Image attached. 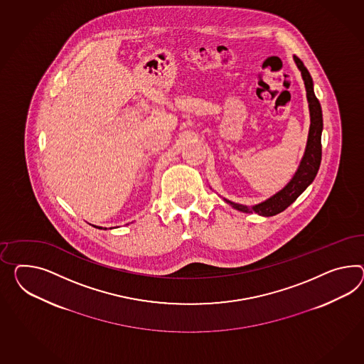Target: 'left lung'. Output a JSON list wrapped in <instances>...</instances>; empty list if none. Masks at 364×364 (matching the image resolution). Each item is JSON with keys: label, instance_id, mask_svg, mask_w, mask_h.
Returning <instances> with one entry per match:
<instances>
[{"label": "left lung", "instance_id": "1", "mask_svg": "<svg viewBox=\"0 0 364 364\" xmlns=\"http://www.w3.org/2000/svg\"><path fill=\"white\" fill-rule=\"evenodd\" d=\"M294 62L299 67L305 88H306V97H308L309 112H310V128H309L308 142L304 157L299 162V168L296 174L290 179L289 183L270 196L267 200L261 202L259 205H244L224 199L227 203L232 205L233 208L242 213H256L261 216H273L280 214L285 208H288L297 198H299L306 187L314 181L317 176L318 168L321 165L322 159V145H321V136L323 129V120H322V109L321 104L318 102L314 88H313V79L309 74L308 68L301 62V59L294 55Z\"/></svg>", "mask_w": 364, "mask_h": 364}]
</instances>
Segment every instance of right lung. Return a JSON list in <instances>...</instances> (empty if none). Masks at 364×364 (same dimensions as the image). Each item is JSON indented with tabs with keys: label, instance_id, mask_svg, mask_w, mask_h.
Here are the masks:
<instances>
[{
	"label": "right lung",
	"instance_id": "right-lung-1",
	"mask_svg": "<svg viewBox=\"0 0 364 364\" xmlns=\"http://www.w3.org/2000/svg\"><path fill=\"white\" fill-rule=\"evenodd\" d=\"M94 227H96V225H94ZM97 228H102V227H97Z\"/></svg>",
	"mask_w": 364,
	"mask_h": 364
}]
</instances>
